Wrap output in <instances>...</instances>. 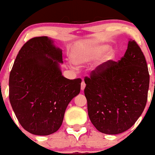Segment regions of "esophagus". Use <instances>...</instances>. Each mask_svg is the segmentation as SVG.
<instances>
[{"instance_id":"obj_1","label":"esophagus","mask_w":155,"mask_h":155,"mask_svg":"<svg viewBox=\"0 0 155 155\" xmlns=\"http://www.w3.org/2000/svg\"><path fill=\"white\" fill-rule=\"evenodd\" d=\"M85 87H86V84H85L84 81H82L81 84V90H82V91L85 89Z\"/></svg>"}]
</instances>
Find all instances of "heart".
<instances>
[{
	"label": "heart",
	"instance_id": "obj_1",
	"mask_svg": "<svg viewBox=\"0 0 155 155\" xmlns=\"http://www.w3.org/2000/svg\"><path fill=\"white\" fill-rule=\"evenodd\" d=\"M105 52L106 53H105L101 63L98 65V70L100 71H103L105 69L107 68V67L110 64L114 61L117 57L116 50L114 49H112V48L110 49V46L108 44L97 45L92 48V49L90 51L76 54L74 57V60L75 63L81 65V64H84L87 62L90 61V60L94 59V58H99L103 54H104Z\"/></svg>",
	"mask_w": 155,
	"mask_h": 155
}]
</instances>
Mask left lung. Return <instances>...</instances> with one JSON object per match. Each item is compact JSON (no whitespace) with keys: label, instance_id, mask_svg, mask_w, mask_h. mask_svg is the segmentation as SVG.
<instances>
[{"label":"left lung","instance_id":"8db88e82","mask_svg":"<svg viewBox=\"0 0 155 155\" xmlns=\"http://www.w3.org/2000/svg\"><path fill=\"white\" fill-rule=\"evenodd\" d=\"M98 68L84 79L90 120L105 134L123 133L135 124L147 104L149 74L145 57L130 39L118 63L114 61L103 71Z\"/></svg>","mask_w":155,"mask_h":155}]
</instances>
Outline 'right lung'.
Wrapping results in <instances>:
<instances>
[{
	"label": "right lung",
	"instance_id": "1",
	"mask_svg": "<svg viewBox=\"0 0 155 155\" xmlns=\"http://www.w3.org/2000/svg\"><path fill=\"white\" fill-rule=\"evenodd\" d=\"M62 49L47 36L31 38L19 50L9 76V101L25 130L48 136L58 130L81 79L62 75Z\"/></svg>",
	"mask_w": 155,
	"mask_h": 155
}]
</instances>
